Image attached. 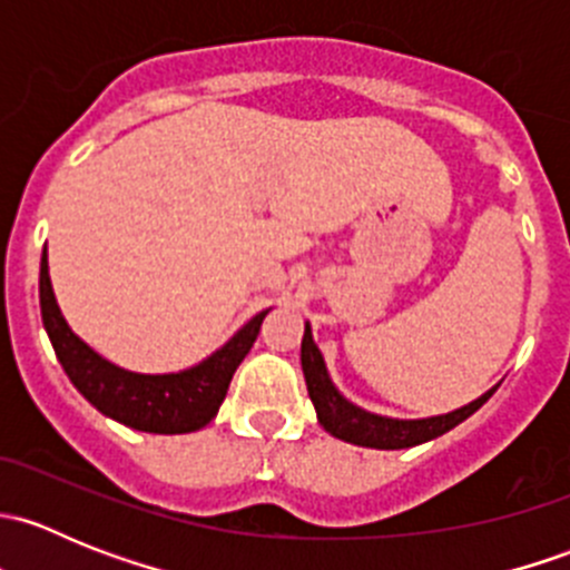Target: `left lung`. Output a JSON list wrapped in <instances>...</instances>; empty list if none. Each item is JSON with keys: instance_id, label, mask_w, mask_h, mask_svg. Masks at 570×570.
<instances>
[{"instance_id": "left-lung-1", "label": "left lung", "mask_w": 570, "mask_h": 570, "mask_svg": "<svg viewBox=\"0 0 570 570\" xmlns=\"http://www.w3.org/2000/svg\"><path fill=\"white\" fill-rule=\"evenodd\" d=\"M301 364L303 375H306L308 396H312L314 411H317V422L322 428H325L333 439H342L355 446H370V450H407V446H419L424 444V441L439 439V435L450 433L452 428L465 422L471 413L480 411L499 389L497 383V386L488 389L485 394L476 396L474 402L458 407V411L441 413V416L392 419L381 416V413L364 411V407L350 402L347 396L333 386L331 375H327L325 358H322L320 347L314 344L312 325H308V322L301 344Z\"/></svg>"}]
</instances>
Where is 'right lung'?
<instances>
[{"label": "right lung", "instance_id": "obj_1", "mask_svg": "<svg viewBox=\"0 0 570 570\" xmlns=\"http://www.w3.org/2000/svg\"><path fill=\"white\" fill-rule=\"evenodd\" d=\"M267 312H258L256 317L245 322L220 350H215L200 364L181 372H168V375H140V372L109 364L68 327L51 289L46 248L40 256V317H43L57 361L71 377L77 392L96 411L142 433L178 435L206 428L220 411L228 383L245 355L250 353Z\"/></svg>", "mask_w": 570, "mask_h": 570}]
</instances>
